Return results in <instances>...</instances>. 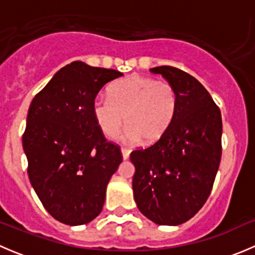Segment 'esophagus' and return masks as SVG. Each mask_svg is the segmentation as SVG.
Segmentation results:
<instances>
[{
  "label": "esophagus",
  "mask_w": 255,
  "mask_h": 255,
  "mask_svg": "<svg viewBox=\"0 0 255 255\" xmlns=\"http://www.w3.org/2000/svg\"><path fill=\"white\" fill-rule=\"evenodd\" d=\"M121 153H122V158L125 159V160H127L128 158H129V154H130V150L127 148H122L121 149Z\"/></svg>",
  "instance_id": "obj_1"
}]
</instances>
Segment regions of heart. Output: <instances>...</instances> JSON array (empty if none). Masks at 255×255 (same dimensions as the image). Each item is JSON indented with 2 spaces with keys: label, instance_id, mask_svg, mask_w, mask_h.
<instances>
[{
  "label": "heart",
  "instance_id": "1",
  "mask_svg": "<svg viewBox=\"0 0 255 255\" xmlns=\"http://www.w3.org/2000/svg\"><path fill=\"white\" fill-rule=\"evenodd\" d=\"M179 105L175 87L165 81L130 75L113 82L109 97L99 96L92 101L94 120L106 137L120 133L123 123L128 125L126 142L155 143L173 122Z\"/></svg>",
  "mask_w": 255,
  "mask_h": 255
}]
</instances>
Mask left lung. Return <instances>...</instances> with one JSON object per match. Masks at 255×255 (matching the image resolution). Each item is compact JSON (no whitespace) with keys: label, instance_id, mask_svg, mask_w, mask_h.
<instances>
[{"label":"left lung","instance_id":"1","mask_svg":"<svg viewBox=\"0 0 255 255\" xmlns=\"http://www.w3.org/2000/svg\"><path fill=\"white\" fill-rule=\"evenodd\" d=\"M150 71L175 87L179 105L165 134L130 153L133 195L151 222L179 226L194 217L211 194L222 155V117L194 76L173 66Z\"/></svg>","mask_w":255,"mask_h":255}]
</instances>
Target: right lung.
<instances>
[{"instance_id": "1", "label": "right lung", "mask_w": 255, "mask_h": 255, "mask_svg": "<svg viewBox=\"0 0 255 255\" xmlns=\"http://www.w3.org/2000/svg\"><path fill=\"white\" fill-rule=\"evenodd\" d=\"M123 74L73 61L30 102L23 134L28 176L45 210L61 223L80 226L101 213L110 179L122 155L92 116V101Z\"/></svg>"}]
</instances>
